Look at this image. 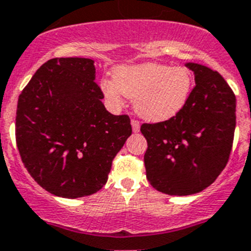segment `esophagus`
<instances>
[{"label": "esophagus", "instance_id": "esophagus-1", "mask_svg": "<svg viewBox=\"0 0 251 251\" xmlns=\"http://www.w3.org/2000/svg\"><path fill=\"white\" fill-rule=\"evenodd\" d=\"M130 124H132V129H133L134 133H137V132H140V122L136 121V119H132Z\"/></svg>", "mask_w": 251, "mask_h": 251}]
</instances>
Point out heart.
<instances>
[{"label":"heart","instance_id":"b5f03b06","mask_svg":"<svg viewBox=\"0 0 251 251\" xmlns=\"http://www.w3.org/2000/svg\"><path fill=\"white\" fill-rule=\"evenodd\" d=\"M194 78L185 66L159 63L122 65L113 72V80H103L101 90L107 101L123 103V95L133 100L134 111L150 122L176 117L187 103Z\"/></svg>","mask_w":251,"mask_h":251}]
</instances>
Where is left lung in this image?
Here are the masks:
<instances>
[{"mask_svg":"<svg viewBox=\"0 0 251 251\" xmlns=\"http://www.w3.org/2000/svg\"><path fill=\"white\" fill-rule=\"evenodd\" d=\"M186 66L196 84L185 107L168 121L141 126L149 182L177 196L202 191L217 179L228 161L236 127V97L225 78L200 64Z\"/></svg>","mask_w":251,"mask_h":251,"instance_id":"8db88e82","label":"left lung"}]
</instances>
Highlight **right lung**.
<instances>
[{"instance_id":"add662e5","label":"right lung","mask_w":251,"mask_h":251,"mask_svg":"<svg viewBox=\"0 0 251 251\" xmlns=\"http://www.w3.org/2000/svg\"><path fill=\"white\" fill-rule=\"evenodd\" d=\"M92 59L55 57L20 93L15 136L24 167L60 198L92 195L106 183L111 163L132 134L128 115L102 103Z\"/></svg>"}]
</instances>
